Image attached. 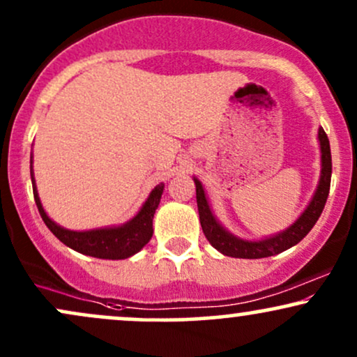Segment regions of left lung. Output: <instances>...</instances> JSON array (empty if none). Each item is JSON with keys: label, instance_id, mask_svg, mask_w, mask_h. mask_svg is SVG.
<instances>
[{"label": "left lung", "instance_id": "left-lung-1", "mask_svg": "<svg viewBox=\"0 0 357 357\" xmlns=\"http://www.w3.org/2000/svg\"><path fill=\"white\" fill-rule=\"evenodd\" d=\"M319 142H321L322 162L321 179H319L317 190H315L309 206L305 208V211L302 213L289 228L277 233V235L267 236V238H261L257 241L241 240L238 236L231 235L230 231L225 230L220 225V221L215 218V215H213L210 204H208L206 195H204L203 184L195 178L196 203H198L199 221H202L204 236H206L213 247L227 257L265 258L285 252L287 248L294 247V245H297L298 241L304 238L307 233L312 230L314 225L317 223L319 216H321L324 206H326L331 188V174H333V159H331L329 139H327V134L324 132L322 127L319 129Z\"/></svg>", "mask_w": 357, "mask_h": 357}]
</instances>
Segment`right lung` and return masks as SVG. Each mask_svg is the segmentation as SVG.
Segmentation results:
<instances>
[{"mask_svg":"<svg viewBox=\"0 0 357 357\" xmlns=\"http://www.w3.org/2000/svg\"><path fill=\"white\" fill-rule=\"evenodd\" d=\"M30 173H31V183H33V196L35 203L38 206L40 215L45 225L48 227L53 235L59 238L61 243L70 247L75 252L84 253V255L104 258V260H124V258L132 257L137 253L147 241L153 236V218L154 213L158 210L159 202H161L162 190H165V183L158 184L153 191H151L149 198L142 204V208L127 223L121 225V227H110V228H97V230L89 231H73L61 228L55 221L48 218L45 213L42 202H40L38 191L35 186L33 178V167H31L30 161Z\"/></svg>","mask_w":357,"mask_h":357,"instance_id":"add662e5","label":"right lung"}]
</instances>
